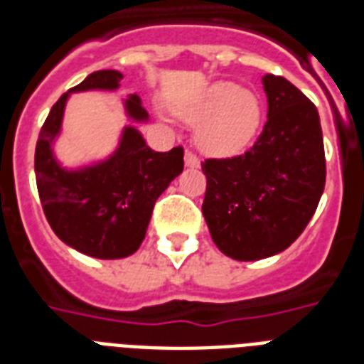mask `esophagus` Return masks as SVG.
<instances>
[{"instance_id":"esophagus-1","label":"esophagus","mask_w":364,"mask_h":364,"mask_svg":"<svg viewBox=\"0 0 364 364\" xmlns=\"http://www.w3.org/2000/svg\"><path fill=\"white\" fill-rule=\"evenodd\" d=\"M185 166H187V168H200L198 156L194 153H191V151H187V153H185Z\"/></svg>"}]
</instances>
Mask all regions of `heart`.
Returning a JSON list of instances; mask_svg holds the SVG:
<instances>
[{
	"instance_id": "1",
	"label": "heart",
	"mask_w": 364,
	"mask_h": 364,
	"mask_svg": "<svg viewBox=\"0 0 364 364\" xmlns=\"http://www.w3.org/2000/svg\"><path fill=\"white\" fill-rule=\"evenodd\" d=\"M173 115L196 126L194 137L205 154L228 159L243 153L260 128L259 96L230 81H217L171 105Z\"/></svg>"
}]
</instances>
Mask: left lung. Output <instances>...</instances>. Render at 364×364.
<instances>
[{
	"label": "left lung",
	"mask_w": 364,
	"mask_h": 364,
	"mask_svg": "<svg viewBox=\"0 0 364 364\" xmlns=\"http://www.w3.org/2000/svg\"><path fill=\"white\" fill-rule=\"evenodd\" d=\"M268 119L242 156L205 160L202 213L223 253L259 260L285 251L316 213L325 188L317 107L287 79L262 77Z\"/></svg>",
	"instance_id": "8db88e82"
}]
</instances>
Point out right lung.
I'll use <instances>...</instances> for the list:
<instances>
[{
	"label": "right lung",
	"instance_id": "obj_1",
	"mask_svg": "<svg viewBox=\"0 0 364 364\" xmlns=\"http://www.w3.org/2000/svg\"><path fill=\"white\" fill-rule=\"evenodd\" d=\"M122 81L117 70L94 71L53 105L36 145V181L48 225L65 245L94 259H124L139 249L154 202L183 171V149L156 153L134 122H147L141 98L122 100L126 124L109 156L65 168L54 143L62 134L71 94L88 90L115 92Z\"/></svg>",
	"mask_w": 364,
	"mask_h": 364
}]
</instances>
